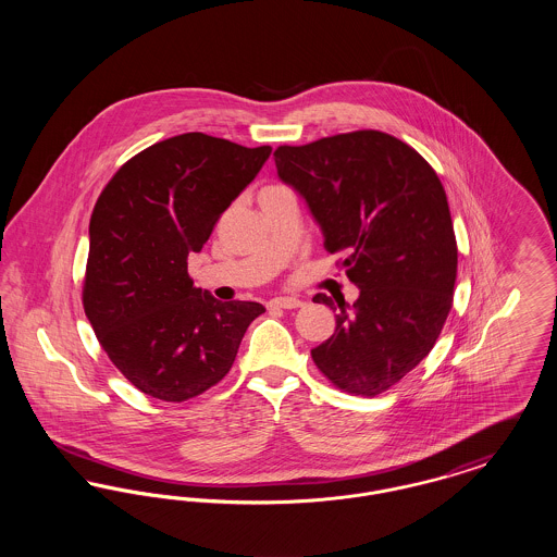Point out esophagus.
Masks as SVG:
<instances>
[{
	"label": "esophagus",
	"instance_id": "obj_1",
	"mask_svg": "<svg viewBox=\"0 0 557 557\" xmlns=\"http://www.w3.org/2000/svg\"><path fill=\"white\" fill-rule=\"evenodd\" d=\"M300 305H302V300L296 296H277L267 302V307H273V309H298Z\"/></svg>",
	"mask_w": 557,
	"mask_h": 557
}]
</instances>
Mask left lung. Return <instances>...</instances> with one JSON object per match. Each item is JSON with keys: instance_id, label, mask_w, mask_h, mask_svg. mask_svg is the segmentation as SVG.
I'll list each match as a JSON object with an SVG mask.
<instances>
[{"instance_id": "left-lung-1", "label": "left lung", "mask_w": 557, "mask_h": 557, "mask_svg": "<svg viewBox=\"0 0 557 557\" xmlns=\"http://www.w3.org/2000/svg\"><path fill=\"white\" fill-rule=\"evenodd\" d=\"M273 157L359 288L350 307L338 302L336 330L311 357L341 391L375 397L424 359L449 315L457 244L447 194L411 146L373 129L280 146ZM313 300L336 311L325 294Z\"/></svg>"}]
</instances>
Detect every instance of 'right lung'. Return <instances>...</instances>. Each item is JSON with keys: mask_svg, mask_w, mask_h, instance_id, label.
I'll list each match as a JSON object with an SVG mask.
<instances>
[{"mask_svg": "<svg viewBox=\"0 0 557 557\" xmlns=\"http://www.w3.org/2000/svg\"><path fill=\"white\" fill-rule=\"evenodd\" d=\"M269 154V146L182 133L127 160L100 194L83 309L110 361L144 395L182 403L209 391L265 313L259 302H219L196 288L187 257Z\"/></svg>", "mask_w": 557, "mask_h": 557, "instance_id": "add662e5", "label": "right lung"}]
</instances>
